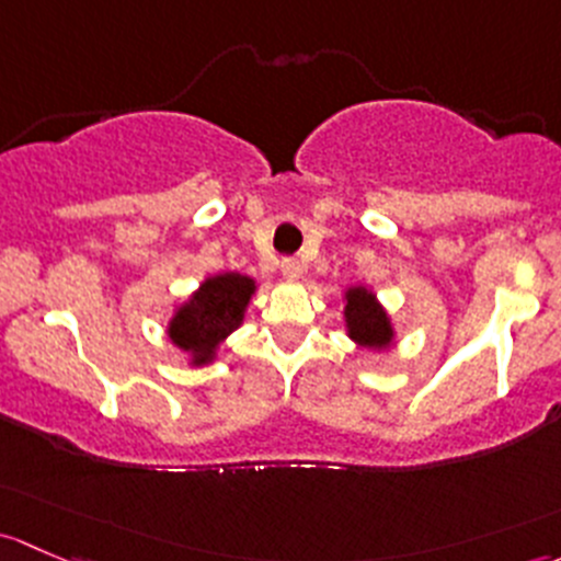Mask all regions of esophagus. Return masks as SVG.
Returning <instances> with one entry per match:
<instances>
[{
    "instance_id": "1",
    "label": "esophagus",
    "mask_w": 561,
    "mask_h": 561,
    "mask_svg": "<svg viewBox=\"0 0 561 561\" xmlns=\"http://www.w3.org/2000/svg\"><path fill=\"white\" fill-rule=\"evenodd\" d=\"M280 273L286 275L288 280H294V278H299V275H302V264H299L297 259H283V262H280Z\"/></svg>"
}]
</instances>
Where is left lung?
<instances>
[{
    "label": "left lung",
    "instance_id": "obj_1",
    "mask_svg": "<svg viewBox=\"0 0 561 561\" xmlns=\"http://www.w3.org/2000/svg\"><path fill=\"white\" fill-rule=\"evenodd\" d=\"M345 329L348 337L362 348H389L394 343V327L389 313L380 308L375 294L365 286H351L345 291Z\"/></svg>",
    "mask_w": 561,
    "mask_h": 561
}]
</instances>
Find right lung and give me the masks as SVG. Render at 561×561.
Returning <instances> with one entry per match:
<instances>
[{
    "mask_svg": "<svg viewBox=\"0 0 561 561\" xmlns=\"http://www.w3.org/2000/svg\"><path fill=\"white\" fill-rule=\"evenodd\" d=\"M256 291V280L240 273L213 275L172 316L167 334L181 351L192 354V365L216 359V351L245 319V308Z\"/></svg>",
    "mask_w": 561,
    "mask_h": 561,
    "instance_id": "add662e5",
    "label": "right lung"
}]
</instances>
